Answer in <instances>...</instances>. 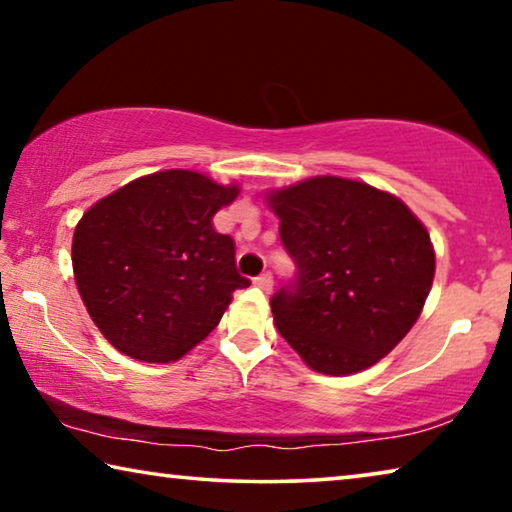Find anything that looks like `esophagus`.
<instances>
[{
  "instance_id": "34e87169",
  "label": "esophagus",
  "mask_w": 512,
  "mask_h": 512,
  "mask_svg": "<svg viewBox=\"0 0 512 512\" xmlns=\"http://www.w3.org/2000/svg\"><path fill=\"white\" fill-rule=\"evenodd\" d=\"M255 284H257L259 289L268 293V291L273 289V275H271V273H262V275H257V277H255Z\"/></svg>"
}]
</instances>
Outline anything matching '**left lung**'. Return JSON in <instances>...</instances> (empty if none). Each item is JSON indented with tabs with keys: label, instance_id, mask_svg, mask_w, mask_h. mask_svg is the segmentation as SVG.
Here are the masks:
<instances>
[{
	"label": "left lung",
	"instance_id": "1",
	"mask_svg": "<svg viewBox=\"0 0 512 512\" xmlns=\"http://www.w3.org/2000/svg\"><path fill=\"white\" fill-rule=\"evenodd\" d=\"M266 201L298 264L296 289L271 300L277 332L320 375L375 366L431 291L436 253L424 223L397 196L339 176L271 189Z\"/></svg>",
	"mask_w": 512,
	"mask_h": 512
}]
</instances>
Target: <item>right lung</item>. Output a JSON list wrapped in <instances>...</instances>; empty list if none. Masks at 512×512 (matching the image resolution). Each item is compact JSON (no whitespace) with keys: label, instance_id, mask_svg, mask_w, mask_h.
<instances>
[{"label":"right lung","instance_id":"right-lung-1","mask_svg":"<svg viewBox=\"0 0 512 512\" xmlns=\"http://www.w3.org/2000/svg\"><path fill=\"white\" fill-rule=\"evenodd\" d=\"M239 196L189 169L142 176L94 203L76 223L74 280L112 348L169 363L219 325L232 293L246 289L235 241L214 214Z\"/></svg>","mask_w":512,"mask_h":512}]
</instances>
